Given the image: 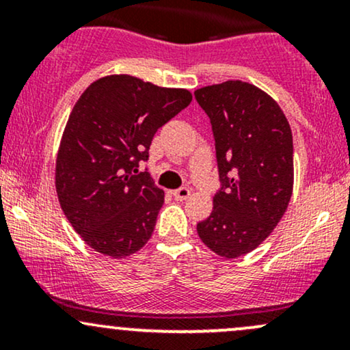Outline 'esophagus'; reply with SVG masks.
I'll return each instance as SVG.
<instances>
[{"instance_id": "esophagus-1", "label": "esophagus", "mask_w": 350, "mask_h": 350, "mask_svg": "<svg viewBox=\"0 0 350 350\" xmlns=\"http://www.w3.org/2000/svg\"><path fill=\"white\" fill-rule=\"evenodd\" d=\"M172 196H174L176 200H186L189 196H191V189L179 187V189H176V191H172Z\"/></svg>"}]
</instances>
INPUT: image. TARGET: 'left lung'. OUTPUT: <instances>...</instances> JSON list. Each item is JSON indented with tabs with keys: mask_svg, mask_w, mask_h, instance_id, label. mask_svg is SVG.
I'll return each instance as SVG.
<instances>
[{
	"mask_svg": "<svg viewBox=\"0 0 350 350\" xmlns=\"http://www.w3.org/2000/svg\"><path fill=\"white\" fill-rule=\"evenodd\" d=\"M215 139L220 189L198 224L224 258L255 250L286 212L293 192V135L278 103L258 87L227 80L194 92Z\"/></svg>",
	"mask_w": 350,
	"mask_h": 350,
	"instance_id": "1",
	"label": "left lung"
}]
</instances>
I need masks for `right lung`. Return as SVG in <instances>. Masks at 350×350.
Here are the masks:
<instances>
[{
    "label": "right lung",
    "instance_id": "obj_1",
    "mask_svg": "<svg viewBox=\"0 0 350 350\" xmlns=\"http://www.w3.org/2000/svg\"><path fill=\"white\" fill-rule=\"evenodd\" d=\"M191 100L184 88L108 75L72 108L55 161V189L70 226L95 252L124 258L151 239L164 192L138 167L150 158L156 131Z\"/></svg>",
    "mask_w": 350,
    "mask_h": 350
}]
</instances>
